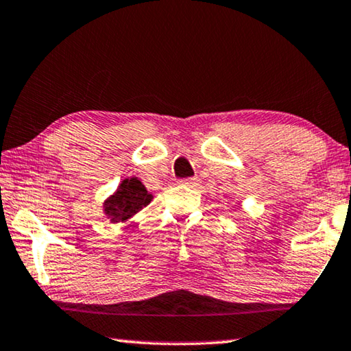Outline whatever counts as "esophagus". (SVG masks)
<instances>
[{
  "instance_id": "34e87169",
  "label": "esophagus",
  "mask_w": 351,
  "mask_h": 351,
  "mask_svg": "<svg viewBox=\"0 0 351 351\" xmlns=\"http://www.w3.org/2000/svg\"><path fill=\"white\" fill-rule=\"evenodd\" d=\"M180 184H182V185H185V186L195 188V186L199 185V179H197V177H190V179H184V180H180Z\"/></svg>"
}]
</instances>
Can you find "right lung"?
Segmentation results:
<instances>
[{
	"label": "right lung",
	"mask_w": 351,
	"mask_h": 351,
	"mask_svg": "<svg viewBox=\"0 0 351 351\" xmlns=\"http://www.w3.org/2000/svg\"><path fill=\"white\" fill-rule=\"evenodd\" d=\"M154 199L138 177H126L103 202V212L110 223H123L133 218Z\"/></svg>",
	"instance_id": "1"
}]
</instances>
